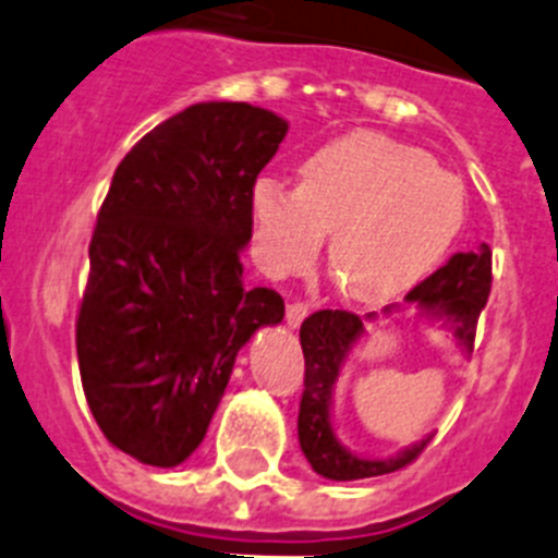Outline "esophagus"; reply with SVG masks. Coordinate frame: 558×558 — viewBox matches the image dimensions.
Returning <instances> with one entry per match:
<instances>
[{
	"mask_svg": "<svg viewBox=\"0 0 558 558\" xmlns=\"http://www.w3.org/2000/svg\"><path fill=\"white\" fill-rule=\"evenodd\" d=\"M308 303H289L286 305V322H289V327H300L303 325V319L308 316Z\"/></svg>",
	"mask_w": 558,
	"mask_h": 558,
	"instance_id": "obj_1",
	"label": "esophagus"
}]
</instances>
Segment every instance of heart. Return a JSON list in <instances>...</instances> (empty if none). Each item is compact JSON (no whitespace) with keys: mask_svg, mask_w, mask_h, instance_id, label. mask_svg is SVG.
Segmentation results:
<instances>
[{"mask_svg":"<svg viewBox=\"0 0 558 558\" xmlns=\"http://www.w3.org/2000/svg\"><path fill=\"white\" fill-rule=\"evenodd\" d=\"M255 253L300 272L327 242L332 280L357 303H388L426 278L465 222V190L429 154L377 132L330 140L300 165V186L264 175L250 190Z\"/></svg>","mask_w":558,"mask_h":558,"instance_id":"1","label":"heart"}]
</instances>
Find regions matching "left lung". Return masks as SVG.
Segmentation results:
<instances>
[{"mask_svg":"<svg viewBox=\"0 0 558 558\" xmlns=\"http://www.w3.org/2000/svg\"><path fill=\"white\" fill-rule=\"evenodd\" d=\"M490 286L493 250L487 244H478V250H471V253L451 255L446 267L421 280L404 300L418 305L421 314H426L429 319H444L454 330L457 343L471 352L478 314L487 305ZM366 319H374V314H368ZM363 330H366L363 319L350 311H316L300 327V343H303L305 355V390L300 399V418H296L300 449L311 468L332 482H352V478L399 471V468L410 465L432 440L429 435L390 460H363L338 444L330 421L332 385Z\"/></svg>","mask_w":558,"mask_h":558,"instance_id":"8db88e82","label":"left lung"}]
</instances>
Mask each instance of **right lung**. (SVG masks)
Returning a JSON list of instances; mask_svg holds the SVG:
<instances>
[{
    "label": "right lung",
    "instance_id": "add662e5",
    "mask_svg": "<svg viewBox=\"0 0 558 558\" xmlns=\"http://www.w3.org/2000/svg\"><path fill=\"white\" fill-rule=\"evenodd\" d=\"M289 123L244 101L192 104L118 165L90 239L76 316L87 404L114 449L156 468L206 437L239 350L283 319L244 286L250 190Z\"/></svg>",
    "mask_w": 558,
    "mask_h": 558
}]
</instances>
